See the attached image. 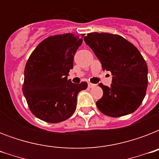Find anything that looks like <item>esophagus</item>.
Masks as SVG:
<instances>
[{
    "mask_svg": "<svg viewBox=\"0 0 159 159\" xmlns=\"http://www.w3.org/2000/svg\"><path fill=\"white\" fill-rule=\"evenodd\" d=\"M96 85L95 84H92V83H88V87L89 88H92V87H94Z\"/></svg>",
    "mask_w": 159,
    "mask_h": 159,
    "instance_id": "esophagus-1",
    "label": "esophagus"
}]
</instances>
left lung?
Instances as JSON below:
<instances>
[{
  "label": "left lung",
  "mask_w": 159,
  "mask_h": 159,
  "mask_svg": "<svg viewBox=\"0 0 159 159\" xmlns=\"http://www.w3.org/2000/svg\"><path fill=\"white\" fill-rule=\"evenodd\" d=\"M84 40L100 60L102 69L113 75L111 87L99 84L103 96L96 103L98 110L111 117L133 113L145 97L148 82V67L140 52L118 34L92 32Z\"/></svg>",
  "instance_id": "obj_1"
}]
</instances>
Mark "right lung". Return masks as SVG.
<instances>
[{
    "mask_svg": "<svg viewBox=\"0 0 159 159\" xmlns=\"http://www.w3.org/2000/svg\"><path fill=\"white\" fill-rule=\"evenodd\" d=\"M84 34H63L43 39L32 52L25 67L24 96L34 116L48 123H59L74 113L78 92L87 83L67 79L73 57Z\"/></svg>",
    "mask_w": 159,
    "mask_h": 159,
    "instance_id": "obj_1",
    "label": "right lung"
}]
</instances>
